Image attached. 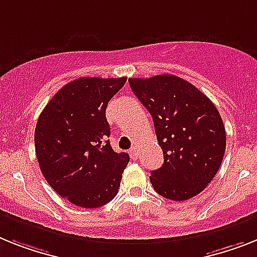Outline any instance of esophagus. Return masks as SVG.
Instances as JSON below:
<instances>
[{
	"mask_svg": "<svg viewBox=\"0 0 257 257\" xmlns=\"http://www.w3.org/2000/svg\"><path fill=\"white\" fill-rule=\"evenodd\" d=\"M129 154H131V158L132 159H137L139 158V149L136 148V146H133V148L129 150Z\"/></svg>",
	"mask_w": 257,
	"mask_h": 257,
	"instance_id": "34e87169",
	"label": "esophagus"
}]
</instances>
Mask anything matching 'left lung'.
I'll list each match as a JSON object with an SVG mask.
<instances>
[{
  "mask_svg": "<svg viewBox=\"0 0 257 257\" xmlns=\"http://www.w3.org/2000/svg\"><path fill=\"white\" fill-rule=\"evenodd\" d=\"M129 85L150 112L165 162L150 182L162 197L184 201L206 188L221 167L225 125L205 94L172 74L131 78Z\"/></svg>",
  "mask_w": 257,
  "mask_h": 257,
  "instance_id": "left-lung-1",
  "label": "left lung"
}]
</instances>
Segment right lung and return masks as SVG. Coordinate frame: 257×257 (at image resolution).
<instances>
[{
    "label": "right lung",
    "instance_id": "1",
    "mask_svg": "<svg viewBox=\"0 0 257 257\" xmlns=\"http://www.w3.org/2000/svg\"><path fill=\"white\" fill-rule=\"evenodd\" d=\"M126 78L82 77L56 92L38 118L35 152L45 180L81 208H99L115 197L129 162L113 152L105 108Z\"/></svg>",
    "mask_w": 257,
    "mask_h": 257
}]
</instances>
